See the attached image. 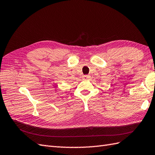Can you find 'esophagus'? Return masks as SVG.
I'll list each match as a JSON object with an SVG mask.
<instances>
[{
    "label": "esophagus",
    "mask_w": 155,
    "mask_h": 155,
    "mask_svg": "<svg viewBox=\"0 0 155 155\" xmlns=\"http://www.w3.org/2000/svg\"><path fill=\"white\" fill-rule=\"evenodd\" d=\"M82 78H83V80H86V79H88V76H87V75H84Z\"/></svg>",
    "instance_id": "1"
}]
</instances>
